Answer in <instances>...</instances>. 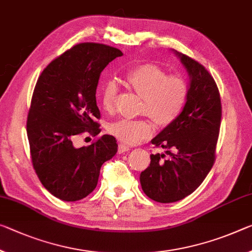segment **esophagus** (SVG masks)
<instances>
[{
	"instance_id": "34e87169",
	"label": "esophagus",
	"mask_w": 252,
	"mask_h": 252,
	"mask_svg": "<svg viewBox=\"0 0 252 252\" xmlns=\"http://www.w3.org/2000/svg\"><path fill=\"white\" fill-rule=\"evenodd\" d=\"M129 150H130V147L125 145V143H120L118 147L119 154H123V153H126V151H129Z\"/></svg>"
}]
</instances>
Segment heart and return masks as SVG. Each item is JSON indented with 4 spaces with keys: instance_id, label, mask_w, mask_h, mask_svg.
Wrapping results in <instances>:
<instances>
[{
    "instance_id": "obj_1",
    "label": "heart",
    "mask_w": 252,
    "mask_h": 252,
    "mask_svg": "<svg viewBox=\"0 0 252 252\" xmlns=\"http://www.w3.org/2000/svg\"><path fill=\"white\" fill-rule=\"evenodd\" d=\"M125 83L142 97L141 112L161 126L171 125L181 115L189 96V87L181 76H167L165 70L154 63H142L129 69ZM118 93L114 81L103 83L99 98L102 109L107 113L114 111ZM107 129L126 145H135L154 133V126L148 119H119L110 123Z\"/></svg>"
}]
</instances>
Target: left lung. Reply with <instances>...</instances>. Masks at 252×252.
I'll return each mask as SVG.
<instances>
[{
  "mask_svg": "<svg viewBox=\"0 0 252 252\" xmlns=\"http://www.w3.org/2000/svg\"><path fill=\"white\" fill-rule=\"evenodd\" d=\"M175 54L189 76V96L181 115L151 140L166 154L151 155L149 167L140 175L142 190L159 203L181 201L204 181L214 165L222 117L212 76L189 56Z\"/></svg>",
  "mask_w": 252,
  "mask_h": 252,
  "instance_id": "left-lung-1",
  "label": "left lung"
}]
</instances>
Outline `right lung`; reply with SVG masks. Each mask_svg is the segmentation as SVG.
I'll return each mask as SVG.
<instances>
[{"mask_svg":"<svg viewBox=\"0 0 252 252\" xmlns=\"http://www.w3.org/2000/svg\"><path fill=\"white\" fill-rule=\"evenodd\" d=\"M122 55L102 43H78L51 62L35 84L27 120L31 160L45 189L63 201L91 194L102 165L117 154L113 135H102L89 147L73 142L84 132H101L95 96L99 75Z\"/></svg>","mask_w":252,"mask_h":252,"instance_id":"obj_1","label":"right lung"}]
</instances>
